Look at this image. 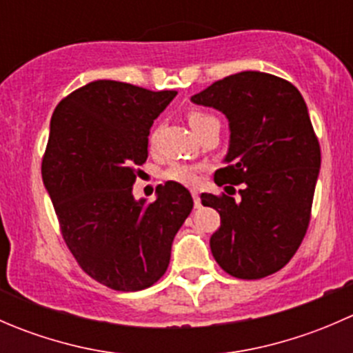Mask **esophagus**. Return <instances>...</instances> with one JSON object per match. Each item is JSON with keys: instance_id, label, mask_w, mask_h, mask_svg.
I'll use <instances>...</instances> for the list:
<instances>
[{"instance_id": "obj_1", "label": "esophagus", "mask_w": 353, "mask_h": 353, "mask_svg": "<svg viewBox=\"0 0 353 353\" xmlns=\"http://www.w3.org/2000/svg\"><path fill=\"white\" fill-rule=\"evenodd\" d=\"M193 201H194V208H201V199H199L198 191H193Z\"/></svg>"}]
</instances>
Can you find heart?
<instances>
[{"label":"heart","mask_w":353,"mask_h":353,"mask_svg":"<svg viewBox=\"0 0 353 353\" xmlns=\"http://www.w3.org/2000/svg\"><path fill=\"white\" fill-rule=\"evenodd\" d=\"M188 121H190V126L194 133H198L206 123L210 121H216L215 117H212L210 114L201 112V110H191L188 114ZM155 137L157 133L150 134L148 141L150 145L155 143ZM205 167L199 165V163H188V162H172L165 170H163V179L167 181H172V183L177 184H183V186H194L199 179V174L203 172Z\"/></svg>","instance_id":"heart-1"}]
</instances>
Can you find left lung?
Here are the masks:
<instances>
[{"instance_id": "8db88e82", "label": "left lung", "mask_w": 353, "mask_h": 353, "mask_svg": "<svg viewBox=\"0 0 353 353\" xmlns=\"http://www.w3.org/2000/svg\"><path fill=\"white\" fill-rule=\"evenodd\" d=\"M191 101L229 119V152L215 183L243 184L237 199L201 194L203 205L220 213L210 237L213 258L236 279L276 273L307 232L321 167L307 105L290 81L261 71L230 74Z\"/></svg>"}]
</instances>
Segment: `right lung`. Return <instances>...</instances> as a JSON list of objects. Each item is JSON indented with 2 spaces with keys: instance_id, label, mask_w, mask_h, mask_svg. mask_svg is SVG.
Returning a JSON list of instances; mask_svg holds the SVG:
<instances>
[{
  "instance_id": "add662e5",
  "label": "right lung",
  "mask_w": 353,
  "mask_h": 353,
  "mask_svg": "<svg viewBox=\"0 0 353 353\" xmlns=\"http://www.w3.org/2000/svg\"><path fill=\"white\" fill-rule=\"evenodd\" d=\"M176 95L97 80L71 92L51 117L42 181L63 239L80 268L112 290L154 285L193 210L190 191L172 181L157 186L152 203L131 193L154 119Z\"/></svg>"
}]
</instances>
